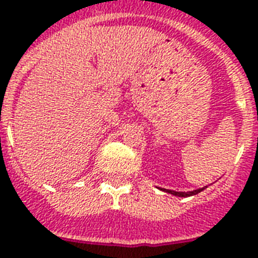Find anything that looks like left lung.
Returning <instances> with one entry per match:
<instances>
[{"label": "left lung", "instance_id": "1", "mask_svg": "<svg viewBox=\"0 0 258 258\" xmlns=\"http://www.w3.org/2000/svg\"><path fill=\"white\" fill-rule=\"evenodd\" d=\"M203 189L204 188H200V189L192 190V192H176V190H170V189H165V190H166V192H169V194L174 195V196H180V198H188V196H192V195H198Z\"/></svg>", "mask_w": 258, "mask_h": 258}]
</instances>
